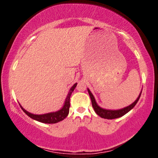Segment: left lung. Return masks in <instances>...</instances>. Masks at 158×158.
<instances>
[{"label": "left lung", "instance_id": "left-lung-1", "mask_svg": "<svg viewBox=\"0 0 158 158\" xmlns=\"http://www.w3.org/2000/svg\"><path fill=\"white\" fill-rule=\"evenodd\" d=\"M88 94H89L90 99H91V102H92V106H93L94 110L97 113V115H99V117H102V118L104 119H116V118H119V117H123V115L128 113V111H130L135 106V105L137 104V102H138L139 97H140L141 93L142 91L140 92L139 94V97H137V99L132 104L130 105V106L126 107V108H123L122 109H119V110H108V109H105V108H101L97 105V102H96L95 99H94V95L92 94L91 92L90 91V90L88 88Z\"/></svg>", "mask_w": 158, "mask_h": 158}]
</instances>
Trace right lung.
<instances>
[{
    "label": "right lung",
    "mask_w": 158,
    "mask_h": 158,
    "mask_svg": "<svg viewBox=\"0 0 158 158\" xmlns=\"http://www.w3.org/2000/svg\"><path fill=\"white\" fill-rule=\"evenodd\" d=\"M77 83L74 84L73 86L71 87L70 90H69V93L67 96L66 99H65V102L64 106H63L62 108H61L60 110H59L58 111L56 112H50V113L44 114H33L30 113V112L27 111L22 106L20 105L21 109L23 110V111L27 114V116L30 117V118L35 119V120L39 121V122L43 123H48V124H52V123H59L60 121L63 120L64 118H66L67 116L69 114V108H70V98L71 96V94L73 93V91L75 89V88L77 87Z\"/></svg>",
    "instance_id": "add662e5"
}]
</instances>
